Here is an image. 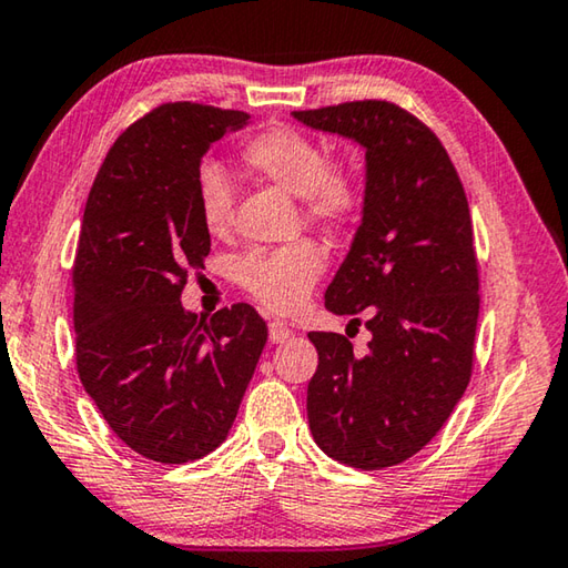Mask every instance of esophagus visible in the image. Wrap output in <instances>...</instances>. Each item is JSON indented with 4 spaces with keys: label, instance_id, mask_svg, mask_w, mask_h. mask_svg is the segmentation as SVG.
<instances>
[{
    "label": "esophagus",
    "instance_id": "esophagus-1",
    "mask_svg": "<svg viewBox=\"0 0 568 568\" xmlns=\"http://www.w3.org/2000/svg\"><path fill=\"white\" fill-rule=\"evenodd\" d=\"M292 336L290 326H284L282 322H272L268 324V342L272 344H284Z\"/></svg>",
    "mask_w": 568,
    "mask_h": 568
}]
</instances>
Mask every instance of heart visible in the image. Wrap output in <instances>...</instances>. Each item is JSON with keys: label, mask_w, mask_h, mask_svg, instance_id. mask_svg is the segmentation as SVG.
<instances>
[{"label": "heart", "mask_w": 568, "mask_h": 568, "mask_svg": "<svg viewBox=\"0 0 568 568\" xmlns=\"http://www.w3.org/2000/svg\"><path fill=\"white\" fill-rule=\"evenodd\" d=\"M244 162L256 176L300 196L306 219L324 226H342L359 206V182L346 166L326 162V152L300 129L274 126L244 146ZM196 209L209 234L222 236L234 219V189L224 169L206 162L199 166ZM324 252L312 242L276 248H256L236 266V278L264 310L294 314L310 300L324 272Z\"/></svg>", "instance_id": "1"}]
</instances>
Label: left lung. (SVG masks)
<instances>
[{"instance_id":"obj_1","label":"left lung","mask_w":568,"mask_h":568,"mask_svg":"<svg viewBox=\"0 0 568 568\" xmlns=\"http://www.w3.org/2000/svg\"><path fill=\"white\" fill-rule=\"evenodd\" d=\"M364 149L362 224L324 294L332 314H366L356 354L312 332L320 366L306 389L314 442L354 469L402 464L429 444L466 392L479 320L469 202L429 126L389 102L292 112Z\"/></svg>"}]
</instances>
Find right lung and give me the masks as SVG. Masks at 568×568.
Listing matches in <instances>:
<instances>
[{"instance_id": "obj_1", "label": "right lung", "mask_w": 568, "mask_h": 568, "mask_svg": "<svg viewBox=\"0 0 568 568\" xmlns=\"http://www.w3.org/2000/svg\"><path fill=\"white\" fill-rule=\"evenodd\" d=\"M248 114L162 104L109 149L89 192L74 258L77 372L129 449L162 464L202 459L226 439L266 324L248 304L186 312L189 266L212 239L196 209L209 146Z\"/></svg>"}]
</instances>
